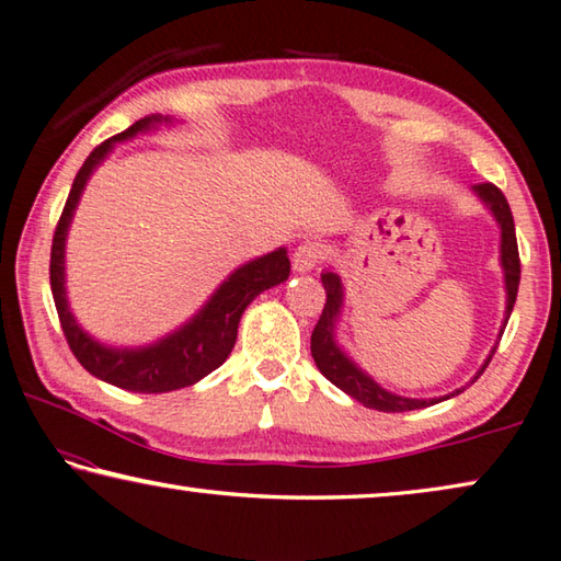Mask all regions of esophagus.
<instances>
[{"label": "esophagus", "mask_w": 561, "mask_h": 561, "mask_svg": "<svg viewBox=\"0 0 561 561\" xmlns=\"http://www.w3.org/2000/svg\"><path fill=\"white\" fill-rule=\"evenodd\" d=\"M325 259V245L320 241H302L296 251H293V268L298 273H308Z\"/></svg>", "instance_id": "1"}]
</instances>
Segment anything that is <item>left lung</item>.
Listing matches in <instances>:
<instances>
[{
    "label": "left lung",
    "instance_id": "left-lung-1",
    "mask_svg": "<svg viewBox=\"0 0 561 561\" xmlns=\"http://www.w3.org/2000/svg\"><path fill=\"white\" fill-rule=\"evenodd\" d=\"M473 192L478 199L488 206V211L493 214V219L500 226V265H503V275H505V320H503V328H500V335H503V330L510 320V312L515 308L517 286H519V253H517V239H515V221H513V211H510L505 194L500 192L495 184H476ZM320 280L322 286H325L328 300H325V308H322V316L318 320L316 330H312L310 352L318 369L337 389L345 391V394H350L352 399H357L359 404H365L367 409L387 411V414H401V411L434 407L438 401H446L463 391V389H456L450 391V394L438 397V399H411V397H399L394 391H387L385 387L377 385V381L371 379L367 371L340 347L337 342V322L342 316V306H345V286H342V278L337 273L325 271L320 275ZM495 350L497 347L490 350L488 359L483 362V367L478 369V375L470 379V385L483 375L488 362L495 355Z\"/></svg>",
    "mask_w": 561,
    "mask_h": 561
}]
</instances>
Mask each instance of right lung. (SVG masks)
I'll use <instances>...</instances> for the list:
<instances>
[{
    "label": "right lung",
    "mask_w": 561,
    "mask_h": 561,
    "mask_svg": "<svg viewBox=\"0 0 561 561\" xmlns=\"http://www.w3.org/2000/svg\"><path fill=\"white\" fill-rule=\"evenodd\" d=\"M174 123L176 121L170 115H147L127 127L125 133L101 142L88 154V160L71 184V192H68L61 219H58L51 245V268H48L58 320H61L64 335L76 359L93 377L117 389L137 391V394H164V391L192 387L206 375H211L216 367H221L236 345L243 310L251 306L255 296H261L263 290L273 286H280L290 275L286 249L259 255V259L243 263L231 275H226V280L211 293V298L184 325L172 330L170 335L150 342V345L113 347L88 335L78 325L66 296V239L85 184L98 167L103 164L105 157L115 150L117 142L133 140L137 135L154 133L162 125Z\"/></svg>",
    "instance_id": "add662e5"
}]
</instances>
